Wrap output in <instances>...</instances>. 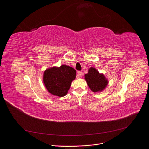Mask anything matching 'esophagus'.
Masks as SVG:
<instances>
[{
  "label": "esophagus",
  "mask_w": 149,
  "mask_h": 149,
  "mask_svg": "<svg viewBox=\"0 0 149 149\" xmlns=\"http://www.w3.org/2000/svg\"><path fill=\"white\" fill-rule=\"evenodd\" d=\"M82 71H78V76L79 77H81L82 75Z\"/></svg>",
  "instance_id": "obj_1"
}]
</instances>
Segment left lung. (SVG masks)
<instances>
[{"label": "left lung", "mask_w": 149, "mask_h": 149, "mask_svg": "<svg viewBox=\"0 0 149 149\" xmlns=\"http://www.w3.org/2000/svg\"><path fill=\"white\" fill-rule=\"evenodd\" d=\"M88 86L93 92H98L103 90L107 86L108 81L102 74L94 68H91L88 70V74L85 75Z\"/></svg>", "instance_id": "1"}]
</instances>
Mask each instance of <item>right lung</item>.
Returning a JSON list of instances; mask_svg holds the SVG:
<instances>
[{
	"label": "right lung",
	"mask_w": 149,
	"mask_h": 149,
	"mask_svg": "<svg viewBox=\"0 0 149 149\" xmlns=\"http://www.w3.org/2000/svg\"><path fill=\"white\" fill-rule=\"evenodd\" d=\"M76 71L72 67L63 65L45 70L44 82L47 90L52 95L65 96L69 90L72 81L75 79Z\"/></svg>",
	"instance_id": "1"
}]
</instances>
